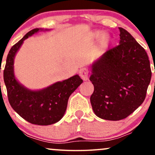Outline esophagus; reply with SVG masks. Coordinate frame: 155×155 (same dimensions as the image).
Listing matches in <instances>:
<instances>
[{"label":"esophagus","instance_id":"1","mask_svg":"<svg viewBox=\"0 0 155 155\" xmlns=\"http://www.w3.org/2000/svg\"><path fill=\"white\" fill-rule=\"evenodd\" d=\"M88 75H89V71L86 68H82L79 70V76H81V78L84 81H86L88 79Z\"/></svg>","mask_w":155,"mask_h":155}]
</instances>
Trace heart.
Masks as SVG:
<instances>
[{
  "label": "heart",
  "instance_id": "b5f03b06",
  "mask_svg": "<svg viewBox=\"0 0 155 155\" xmlns=\"http://www.w3.org/2000/svg\"><path fill=\"white\" fill-rule=\"evenodd\" d=\"M101 35H102V33H101V32H95V37L97 38H98L99 37H101ZM108 41V38L106 36V35H104V36L101 38V44H102L103 45H105V44H107Z\"/></svg>",
  "mask_w": 155,
  "mask_h": 155
}]
</instances>
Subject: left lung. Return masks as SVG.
Masks as SVG:
<instances>
[{"label":"left lung","mask_w":155,"mask_h":155,"mask_svg":"<svg viewBox=\"0 0 155 155\" xmlns=\"http://www.w3.org/2000/svg\"><path fill=\"white\" fill-rule=\"evenodd\" d=\"M119 29L120 44L93 63L90 77L92 109L96 116L111 121L125 119L139 107L152 77L145 49L126 30Z\"/></svg>","instance_id":"obj_1"}]
</instances>
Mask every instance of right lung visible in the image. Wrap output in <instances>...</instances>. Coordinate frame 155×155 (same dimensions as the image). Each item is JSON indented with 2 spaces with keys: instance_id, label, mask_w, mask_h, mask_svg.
I'll return each instance as SVG.
<instances>
[{
  "instance_id": "obj_1",
  "label": "right lung",
  "mask_w": 155,
  "mask_h": 155,
  "mask_svg": "<svg viewBox=\"0 0 155 155\" xmlns=\"http://www.w3.org/2000/svg\"><path fill=\"white\" fill-rule=\"evenodd\" d=\"M38 31V28H35L28 32L11 48L3 71V79L8 102L19 116L31 124L49 125L61 120L67 108L69 97L83 80L75 75L39 91L28 90L16 80L13 66L16 53L23 41Z\"/></svg>"
}]
</instances>
